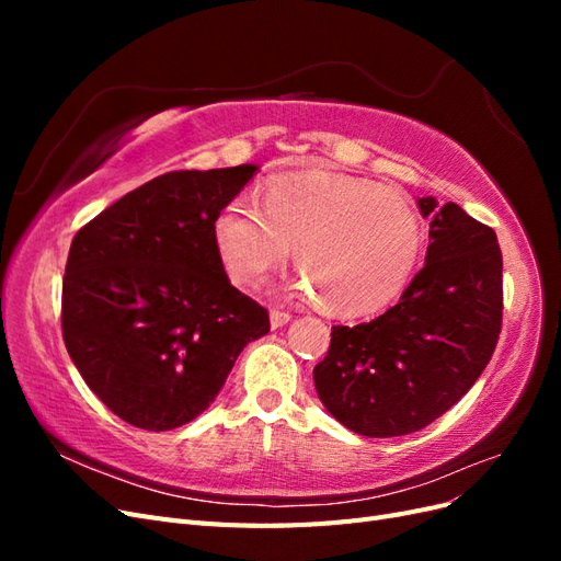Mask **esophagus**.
Segmentation results:
<instances>
[{
	"label": "esophagus",
	"instance_id": "1",
	"mask_svg": "<svg viewBox=\"0 0 561 561\" xmlns=\"http://www.w3.org/2000/svg\"><path fill=\"white\" fill-rule=\"evenodd\" d=\"M268 318H271V328H274V330H278V328L287 325V322H290V320H293V316H290V313H285V311H278V309H271Z\"/></svg>",
	"mask_w": 561,
	"mask_h": 561
}]
</instances>
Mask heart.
<instances>
[{"instance_id":"b5f03b06","label":"heart","mask_w":561,"mask_h":561,"mask_svg":"<svg viewBox=\"0 0 561 561\" xmlns=\"http://www.w3.org/2000/svg\"><path fill=\"white\" fill-rule=\"evenodd\" d=\"M262 209L236 198L215 215V245L236 283H264L295 245L293 290L330 316L363 318L386 309L414 274L421 219L390 186L328 171L278 175L262 186Z\"/></svg>"}]
</instances>
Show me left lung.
Here are the masks:
<instances>
[{
    "label": "left lung",
    "mask_w": 561,
    "mask_h": 561,
    "mask_svg": "<svg viewBox=\"0 0 561 561\" xmlns=\"http://www.w3.org/2000/svg\"><path fill=\"white\" fill-rule=\"evenodd\" d=\"M431 219L426 264L400 301L360 325H334L313 383L348 431L396 437L426 428L478 381L503 318V257L494 229L456 203L416 201Z\"/></svg>",
    "instance_id": "1"
}]
</instances>
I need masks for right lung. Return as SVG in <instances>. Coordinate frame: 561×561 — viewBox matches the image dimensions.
Masks as SVG:
<instances>
[{"label": "right lung", "instance_id": "1", "mask_svg": "<svg viewBox=\"0 0 561 561\" xmlns=\"http://www.w3.org/2000/svg\"><path fill=\"white\" fill-rule=\"evenodd\" d=\"M260 165L165 173L93 217L70 245L62 339L93 393L142 431L194 421L268 313L229 283L213 222Z\"/></svg>", "mask_w": 561, "mask_h": 561}]
</instances>
